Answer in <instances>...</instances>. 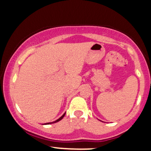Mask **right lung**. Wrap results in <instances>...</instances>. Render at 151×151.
Wrapping results in <instances>:
<instances>
[{"label":"right lung","mask_w":151,"mask_h":151,"mask_svg":"<svg viewBox=\"0 0 151 151\" xmlns=\"http://www.w3.org/2000/svg\"><path fill=\"white\" fill-rule=\"evenodd\" d=\"M65 114L66 113H65V114H63V115H62V116L61 117H60V119H58V120H56V121H53V122H50V123H46V124H46V125H47V124H54V123H57V122H58V121H60V120H62V119H63V117L64 116H65Z\"/></svg>","instance_id":"obj_1"}]
</instances>
